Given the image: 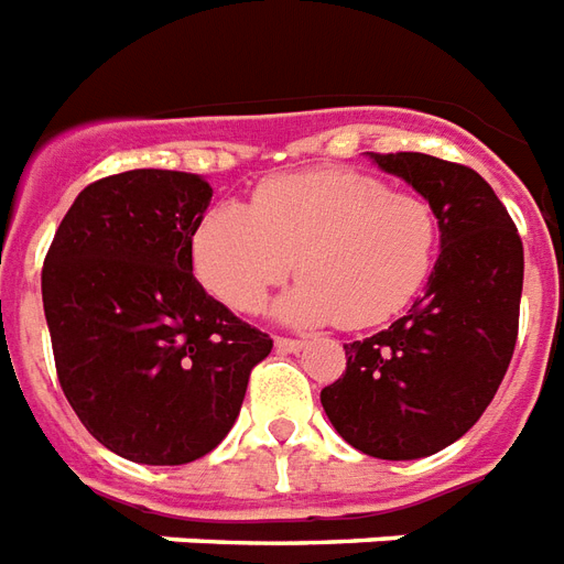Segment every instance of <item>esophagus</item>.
Here are the masks:
<instances>
[{
	"label": "esophagus",
	"instance_id": "1",
	"mask_svg": "<svg viewBox=\"0 0 564 564\" xmlns=\"http://www.w3.org/2000/svg\"><path fill=\"white\" fill-rule=\"evenodd\" d=\"M304 344H307V340H302V337H274V346H278L281 352H302Z\"/></svg>",
	"mask_w": 564,
	"mask_h": 564
}]
</instances>
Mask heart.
I'll use <instances>...</instances> for the list:
<instances>
[{"label": "heart", "instance_id": "1", "mask_svg": "<svg viewBox=\"0 0 564 564\" xmlns=\"http://www.w3.org/2000/svg\"><path fill=\"white\" fill-rule=\"evenodd\" d=\"M436 241L440 220L421 194L356 170H319L271 178L250 206H212L191 248L208 293L239 314H257L295 265L302 281L278 302L281 319L370 328L421 293Z\"/></svg>", "mask_w": 564, "mask_h": 564}]
</instances>
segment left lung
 Wrapping results in <instances>:
<instances>
[{
  "label": "left lung",
  "instance_id": "8db88e82",
  "mask_svg": "<svg viewBox=\"0 0 564 564\" xmlns=\"http://www.w3.org/2000/svg\"><path fill=\"white\" fill-rule=\"evenodd\" d=\"M370 161L431 203L442 250L410 314L344 344L346 373L319 400L352 448L419 460L481 419L511 365L523 241L494 187L469 166L421 152H370Z\"/></svg>",
  "mask_w": 564,
  "mask_h": 564
}]
</instances>
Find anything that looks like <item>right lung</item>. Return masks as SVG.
Returning a JSON list of instances; mask_svg holds the SVG:
<instances>
[{"label": "right lung", "mask_w": 564, "mask_h": 564, "mask_svg": "<svg viewBox=\"0 0 564 564\" xmlns=\"http://www.w3.org/2000/svg\"><path fill=\"white\" fill-rule=\"evenodd\" d=\"M203 176L128 170L83 187L41 271L59 386L124 460L182 466L236 424L271 337L194 278Z\"/></svg>", "instance_id": "add662e5"}]
</instances>
